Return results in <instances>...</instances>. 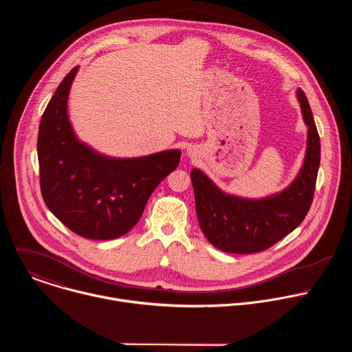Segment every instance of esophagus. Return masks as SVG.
<instances>
[{"label": "esophagus", "mask_w": 352, "mask_h": 352, "mask_svg": "<svg viewBox=\"0 0 352 352\" xmlns=\"http://www.w3.org/2000/svg\"><path fill=\"white\" fill-rule=\"evenodd\" d=\"M188 155H189V156H193V150H192V148H188Z\"/></svg>", "instance_id": "obj_1"}]
</instances>
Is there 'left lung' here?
Segmentation results:
<instances>
[{"label":"left lung","instance_id":"obj_1","mask_svg":"<svg viewBox=\"0 0 352 352\" xmlns=\"http://www.w3.org/2000/svg\"><path fill=\"white\" fill-rule=\"evenodd\" d=\"M296 98L308 126L305 159L295 179L281 192L248 199L223 192L204 171L190 179L199 226L209 242L228 254H255L273 246L304 221L315 193L320 164V138L305 93Z\"/></svg>","mask_w":352,"mask_h":352}]
</instances>
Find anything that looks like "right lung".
<instances>
[{
  "instance_id": "obj_1",
  "label": "right lung",
  "mask_w": 352,
  "mask_h": 352,
  "mask_svg": "<svg viewBox=\"0 0 352 352\" xmlns=\"http://www.w3.org/2000/svg\"><path fill=\"white\" fill-rule=\"evenodd\" d=\"M79 67L63 79L40 121L37 157L47 208L64 226L89 239H114L140 219L150 195L173 173L178 148L117 159L96 152L75 135L68 96Z\"/></svg>"
}]
</instances>
